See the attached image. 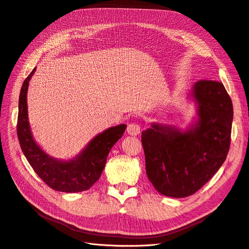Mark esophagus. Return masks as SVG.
<instances>
[{
    "mask_svg": "<svg viewBox=\"0 0 249 249\" xmlns=\"http://www.w3.org/2000/svg\"><path fill=\"white\" fill-rule=\"evenodd\" d=\"M127 132L130 135H138L141 132V125L138 123H130L127 126Z\"/></svg>",
    "mask_w": 249,
    "mask_h": 249,
    "instance_id": "34e87169",
    "label": "esophagus"
}]
</instances>
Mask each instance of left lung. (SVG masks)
Listing matches in <instances>:
<instances>
[{
    "label": "left lung",
    "instance_id": "1",
    "mask_svg": "<svg viewBox=\"0 0 249 249\" xmlns=\"http://www.w3.org/2000/svg\"><path fill=\"white\" fill-rule=\"evenodd\" d=\"M196 117L186 128L152 123L142 132L146 173L165 196L186 197L217 173L229 153L232 103L219 82H196L188 93Z\"/></svg>",
    "mask_w": 249,
    "mask_h": 249
}]
</instances>
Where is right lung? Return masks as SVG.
Segmentation results:
<instances>
[{
    "instance_id": "obj_1",
    "label": "right lung",
    "mask_w": 249,
    "mask_h": 249,
    "mask_svg": "<svg viewBox=\"0 0 249 249\" xmlns=\"http://www.w3.org/2000/svg\"><path fill=\"white\" fill-rule=\"evenodd\" d=\"M33 69L23 82L18 100V138L31 166L47 186L62 192H81L93 186L102 174L110 149L122 138L127 125L109 127L93 138L79 153L69 160L54 158L41 149L33 138L28 117L27 94Z\"/></svg>"
}]
</instances>
